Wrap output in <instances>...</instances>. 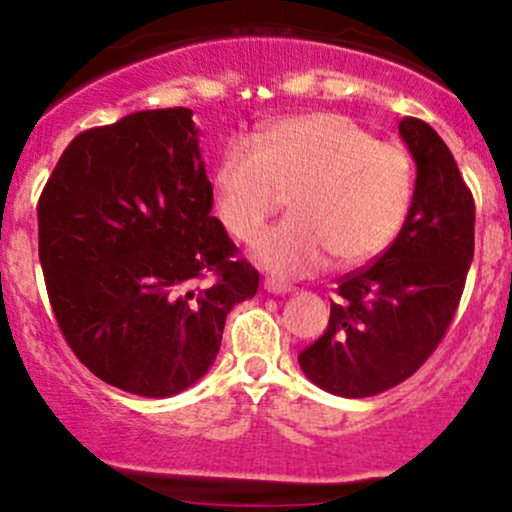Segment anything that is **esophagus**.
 I'll return each instance as SVG.
<instances>
[{
    "mask_svg": "<svg viewBox=\"0 0 512 512\" xmlns=\"http://www.w3.org/2000/svg\"><path fill=\"white\" fill-rule=\"evenodd\" d=\"M264 291L272 293V296H289V293H293V286L284 284V281L267 279V281H264Z\"/></svg>",
    "mask_w": 512,
    "mask_h": 512,
    "instance_id": "1",
    "label": "esophagus"
}]
</instances>
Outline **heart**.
<instances>
[{
    "label": "heart",
    "instance_id": "heart-1",
    "mask_svg": "<svg viewBox=\"0 0 512 512\" xmlns=\"http://www.w3.org/2000/svg\"><path fill=\"white\" fill-rule=\"evenodd\" d=\"M228 231L252 240L289 192L293 214L257 238L252 255L276 276H305L334 255L356 264L390 245L414 197V161L397 142L339 113L281 117L233 142L214 170Z\"/></svg>",
    "mask_w": 512,
    "mask_h": 512
}]
</instances>
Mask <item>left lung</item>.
Masks as SVG:
<instances>
[{"mask_svg": "<svg viewBox=\"0 0 512 512\" xmlns=\"http://www.w3.org/2000/svg\"><path fill=\"white\" fill-rule=\"evenodd\" d=\"M416 185L395 243L344 276L327 330L301 351L310 383L337 397H373L414 375L460 305L474 257V199L438 132L399 122Z\"/></svg>", "mask_w": 512, "mask_h": 512, "instance_id": "left-lung-1", "label": "left lung"}]
</instances>
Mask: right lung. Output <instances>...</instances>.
<instances>
[{
  "instance_id": "right-lung-1",
  "label": "right lung",
  "mask_w": 512,
  "mask_h": 512,
  "mask_svg": "<svg viewBox=\"0 0 512 512\" xmlns=\"http://www.w3.org/2000/svg\"><path fill=\"white\" fill-rule=\"evenodd\" d=\"M211 207L190 108L132 113L64 149L38 202V255L64 339L103 383L161 399L214 366L260 274Z\"/></svg>"
}]
</instances>
